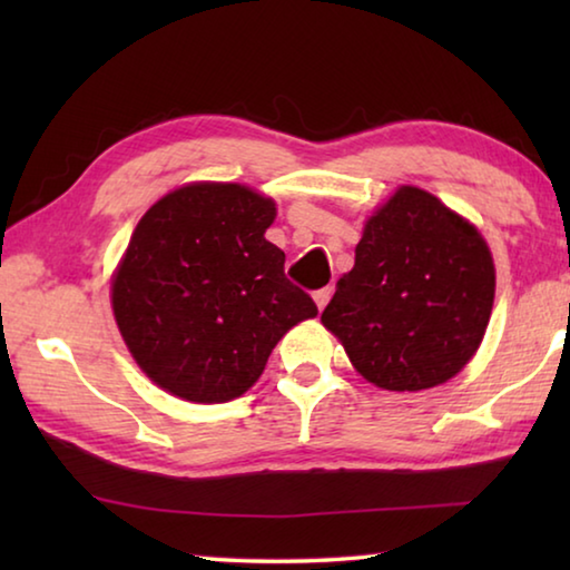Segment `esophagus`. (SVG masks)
<instances>
[{
  "mask_svg": "<svg viewBox=\"0 0 570 570\" xmlns=\"http://www.w3.org/2000/svg\"><path fill=\"white\" fill-rule=\"evenodd\" d=\"M330 298H332V286H326V288H320V292H314V302H316V306H320V312L322 308L330 304Z\"/></svg>",
  "mask_w": 570,
  "mask_h": 570,
  "instance_id": "obj_1",
  "label": "esophagus"
}]
</instances>
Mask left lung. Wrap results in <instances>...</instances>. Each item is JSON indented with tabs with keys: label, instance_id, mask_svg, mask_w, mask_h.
I'll return each mask as SVG.
<instances>
[{
	"label": "left lung",
	"instance_id": "1",
	"mask_svg": "<svg viewBox=\"0 0 570 570\" xmlns=\"http://www.w3.org/2000/svg\"><path fill=\"white\" fill-rule=\"evenodd\" d=\"M493 298L495 266L480 230L432 193L402 186L364 224L322 324L366 382L417 392L472 360Z\"/></svg>",
	"mask_w": 570,
	"mask_h": 570
}]
</instances>
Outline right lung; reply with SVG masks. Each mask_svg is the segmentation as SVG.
I'll use <instances>...</instances> for the list:
<instances>
[{"label":"right lung","instance_id":"1","mask_svg":"<svg viewBox=\"0 0 570 570\" xmlns=\"http://www.w3.org/2000/svg\"><path fill=\"white\" fill-rule=\"evenodd\" d=\"M274 218V200L238 183H188L135 226L112 276V314L158 387L200 404L236 400L278 340L316 316L264 236Z\"/></svg>","mask_w":570,"mask_h":570}]
</instances>
